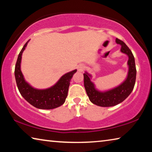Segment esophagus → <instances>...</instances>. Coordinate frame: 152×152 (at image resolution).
Listing matches in <instances>:
<instances>
[{
    "label": "esophagus",
    "mask_w": 152,
    "mask_h": 152,
    "mask_svg": "<svg viewBox=\"0 0 152 152\" xmlns=\"http://www.w3.org/2000/svg\"><path fill=\"white\" fill-rule=\"evenodd\" d=\"M84 69H85V66H84V65H83V64H80V65H79L78 66V70L79 72H84Z\"/></svg>",
    "instance_id": "1"
}]
</instances>
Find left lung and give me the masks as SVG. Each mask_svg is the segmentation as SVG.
<instances>
[{
	"label": "left lung",
	"mask_w": 152,
	"mask_h": 152,
	"mask_svg": "<svg viewBox=\"0 0 152 152\" xmlns=\"http://www.w3.org/2000/svg\"><path fill=\"white\" fill-rule=\"evenodd\" d=\"M115 42L121 45V51L128 56L127 76L121 84L115 88L101 91L98 90L91 81L92 75L85 72L84 74V85L90 101L97 106L109 107L122 102L129 96L133 90L136 79L135 58L132 51L123 41L116 38Z\"/></svg>",
	"instance_id": "obj_1"
}]
</instances>
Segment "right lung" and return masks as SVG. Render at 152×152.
I'll return each mask as SVG.
<instances>
[{
	"label": "right lung",
	"instance_id": "right-lung-1",
	"mask_svg": "<svg viewBox=\"0 0 152 152\" xmlns=\"http://www.w3.org/2000/svg\"><path fill=\"white\" fill-rule=\"evenodd\" d=\"M29 41L24 45L18 56L15 69V76L17 85L21 96L37 109H53L60 107L65 102L68 96V92L70 80L77 70H74L66 73L59 79L52 86L45 89L35 88L25 80L20 70L22 54L27 47Z\"/></svg>",
	"mask_w": 152,
	"mask_h": 152
}]
</instances>
